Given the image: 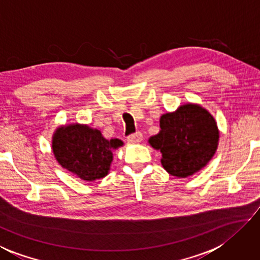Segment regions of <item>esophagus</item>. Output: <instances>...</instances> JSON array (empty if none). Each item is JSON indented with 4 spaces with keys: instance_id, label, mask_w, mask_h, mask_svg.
Segmentation results:
<instances>
[{
    "instance_id": "1",
    "label": "esophagus",
    "mask_w": 260,
    "mask_h": 260,
    "mask_svg": "<svg viewBox=\"0 0 260 260\" xmlns=\"http://www.w3.org/2000/svg\"><path fill=\"white\" fill-rule=\"evenodd\" d=\"M142 140H143V135L141 132H136V133L132 134L128 136V138H127V141L131 143H140Z\"/></svg>"
}]
</instances>
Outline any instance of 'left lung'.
<instances>
[{"label":"left lung","instance_id":"8db88e82","mask_svg":"<svg viewBox=\"0 0 260 260\" xmlns=\"http://www.w3.org/2000/svg\"><path fill=\"white\" fill-rule=\"evenodd\" d=\"M159 134L150 138L162 154L161 165L177 177L192 175L206 166L218 144V128L208 111L198 105H184L160 118Z\"/></svg>","mask_w":260,"mask_h":260}]
</instances>
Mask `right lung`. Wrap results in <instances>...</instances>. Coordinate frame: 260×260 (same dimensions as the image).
Here are the masks:
<instances>
[{"instance_id": "right-lung-1", "label": "right lung", "mask_w": 260, "mask_h": 260, "mask_svg": "<svg viewBox=\"0 0 260 260\" xmlns=\"http://www.w3.org/2000/svg\"><path fill=\"white\" fill-rule=\"evenodd\" d=\"M120 145V140H106L100 131L77 124L60 127L52 141L58 162L84 181L105 177L112 161L111 151Z\"/></svg>"}]
</instances>
